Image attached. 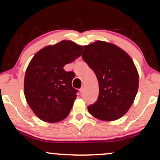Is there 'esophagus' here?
<instances>
[{
    "instance_id": "esophagus-1",
    "label": "esophagus",
    "mask_w": 160,
    "mask_h": 160,
    "mask_svg": "<svg viewBox=\"0 0 160 160\" xmlns=\"http://www.w3.org/2000/svg\"><path fill=\"white\" fill-rule=\"evenodd\" d=\"M79 90H80V92H81V93L84 92V87L83 86V87H82V88H81V89H79Z\"/></svg>"
}]
</instances>
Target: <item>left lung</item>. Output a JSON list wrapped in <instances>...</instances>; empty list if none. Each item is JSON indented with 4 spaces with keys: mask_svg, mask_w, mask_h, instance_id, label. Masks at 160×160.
Instances as JSON below:
<instances>
[{
    "mask_svg": "<svg viewBox=\"0 0 160 160\" xmlns=\"http://www.w3.org/2000/svg\"><path fill=\"white\" fill-rule=\"evenodd\" d=\"M82 57L99 84L97 101L87 107L89 113L107 122L123 117L138 89V73L132 59L117 46L101 41L84 46Z\"/></svg>",
    "mask_w": 160,
    "mask_h": 160,
    "instance_id": "obj_1",
    "label": "left lung"
}]
</instances>
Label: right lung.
<instances>
[{
    "instance_id": "add662e5",
    "label": "right lung",
    "mask_w": 160,
    "mask_h": 160,
    "mask_svg": "<svg viewBox=\"0 0 160 160\" xmlns=\"http://www.w3.org/2000/svg\"><path fill=\"white\" fill-rule=\"evenodd\" d=\"M83 46L62 41L35 54L25 76V96L39 119L47 122L62 121L69 114L78 90L72 87L73 72L63 67L79 58Z\"/></svg>"
}]
</instances>
